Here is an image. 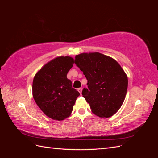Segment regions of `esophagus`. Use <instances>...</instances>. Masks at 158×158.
Returning a JSON list of instances; mask_svg holds the SVG:
<instances>
[{"label": "esophagus", "instance_id": "obj_1", "mask_svg": "<svg viewBox=\"0 0 158 158\" xmlns=\"http://www.w3.org/2000/svg\"><path fill=\"white\" fill-rule=\"evenodd\" d=\"M78 92H79V93L80 94V95L82 94V88H78Z\"/></svg>", "mask_w": 158, "mask_h": 158}]
</instances>
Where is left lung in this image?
Masks as SVG:
<instances>
[{"label": "left lung", "mask_w": 158, "mask_h": 158, "mask_svg": "<svg viewBox=\"0 0 158 158\" xmlns=\"http://www.w3.org/2000/svg\"><path fill=\"white\" fill-rule=\"evenodd\" d=\"M75 64L88 80V89L82 94L92 112L102 118L113 116L122 106L128 88L127 76L120 64L98 52L76 55Z\"/></svg>", "instance_id": "8db88e82"}]
</instances>
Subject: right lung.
Segmentation results:
<instances>
[{
    "mask_svg": "<svg viewBox=\"0 0 158 158\" xmlns=\"http://www.w3.org/2000/svg\"><path fill=\"white\" fill-rule=\"evenodd\" d=\"M74 63L73 57L57 56L43 66L33 78V99L41 111L53 120L60 121L70 117L80 95L66 77Z\"/></svg>",
    "mask_w": 158,
    "mask_h": 158,
    "instance_id": "obj_1",
    "label": "right lung"
}]
</instances>
